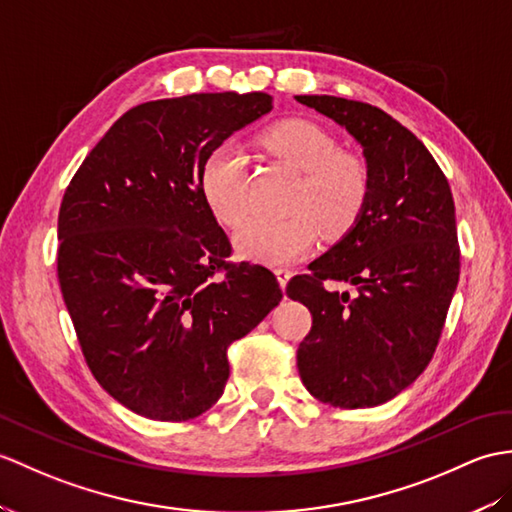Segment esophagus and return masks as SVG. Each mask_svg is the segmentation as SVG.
Instances as JSON below:
<instances>
[{"instance_id":"obj_1","label":"esophagus","mask_w":512,"mask_h":512,"mask_svg":"<svg viewBox=\"0 0 512 512\" xmlns=\"http://www.w3.org/2000/svg\"><path fill=\"white\" fill-rule=\"evenodd\" d=\"M275 275H277V279H279V285H281V288H285V283L290 281V277L294 275V272H292L290 268H277V270H275Z\"/></svg>"}]
</instances>
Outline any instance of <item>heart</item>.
<instances>
[{
  "label": "heart",
  "instance_id": "1",
  "mask_svg": "<svg viewBox=\"0 0 512 512\" xmlns=\"http://www.w3.org/2000/svg\"><path fill=\"white\" fill-rule=\"evenodd\" d=\"M261 146L301 172L292 187L283 220H255L237 233L242 257L266 266H283L305 257L320 233L338 242L362 220L371 198V172L358 154L338 150L323 126L292 117L266 128ZM200 192L224 227L237 229L253 211L246 154L235 146L213 148L200 165Z\"/></svg>",
  "mask_w": 512,
  "mask_h": 512
}]
</instances>
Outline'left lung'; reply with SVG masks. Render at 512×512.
Masks as SVG:
<instances>
[{"mask_svg":"<svg viewBox=\"0 0 512 512\" xmlns=\"http://www.w3.org/2000/svg\"><path fill=\"white\" fill-rule=\"evenodd\" d=\"M296 100L347 128L371 172L358 227L285 288L312 314L296 366L318 401L373 408L406 390L441 340L460 277L454 196L430 150L382 109L336 95ZM334 280L359 294L329 291Z\"/></svg>","mask_w":512,"mask_h":512,"instance_id":"1","label":"left lung"}]
</instances>
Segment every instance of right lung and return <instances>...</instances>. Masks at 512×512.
<instances>
[{
	"label": "right lung",
	"mask_w": 512,
	"mask_h": 512,
	"mask_svg": "<svg viewBox=\"0 0 512 512\" xmlns=\"http://www.w3.org/2000/svg\"><path fill=\"white\" fill-rule=\"evenodd\" d=\"M272 95L192 93L126 111L71 178L56 272L82 355L122 406L189 421L229 379L227 349L281 301L264 266L233 264L200 165Z\"/></svg>",
	"instance_id": "1"
}]
</instances>
